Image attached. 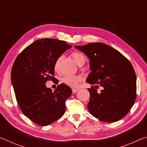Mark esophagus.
<instances>
[{
    "mask_svg": "<svg viewBox=\"0 0 147 147\" xmlns=\"http://www.w3.org/2000/svg\"><path fill=\"white\" fill-rule=\"evenodd\" d=\"M78 91V89H75V88H73L72 89V91H73V93H76V92H77Z\"/></svg>",
    "mask_w": 147,
    "mask_h": 147,
    "instance_id": "1",
    "label": "esophagus"
}]
</instances>
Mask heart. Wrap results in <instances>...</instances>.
Listing matches in <instances>:
<instances>
[{
    "instance_id": "obj_1",
    "label": "heart",
    "mask_w": 147,
    "mask_h": 147,
    "mask_svg": "<svg viewBox=\"0 0 147 147\" xmlns=\"http://www.w3.org/2000/svg\"><path fill=\"white\" fill-rule=\"evenodd\" d=\"M71 56L73 57V59H74L77 64L79 65H82L85 63L86 61V58L83 54L80 53L78 51H74L72 53ZM61 59V57H59L55 61L54 65V67L55 70H57L58 68L59 63V61ZM82 80V78L79 75H66L64 76L61 78V82L64 84L71 86V87H76L79 82H80Z\"/></svg>"
}]
</instances>
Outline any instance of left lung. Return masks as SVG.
Listing matches in <instances>:
<instances>
[{
	"label": "left lung",
	"mask_w": 147,
	"mask_h": 147,
	"mask_svg": "<svg viewBox=\"0 0 147 147\" xmlns=\"http://www.w3.org/2000/svg\"><path fill=\"white\" fill-rule=\"evenodd\" d=\"M89 58L91 72L86 82L89 112L103 122H115L127 115L136 98V75L130 61L121 53L102 43L76 46ZM103 89L100 92L97 89Z\"/></svg>",
	"instance_id": "left-lung-1"
}]
</instances>
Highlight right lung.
Listing matches in <instances>:
<instances>
[{"label": "right lung", "instance_id": "1", "mask_svg": "<svg viewBox=\"0 0 147 147\" xmlns=\"http://www.w3.org/2000/svg\"><path fill=\"white\" fill-rule=\"evenodd\" d=\"M65 41L40 39L26 47L15 60L11 79L19 108L29 119L38 125L47 126L61 117L71 89L61 84L53 92L47 81L54 78V65L57 58L71 49Z\"/></svg>", "mask_w": 147, "mask_h": 147}]
</instances>
